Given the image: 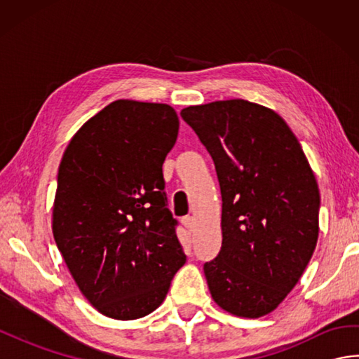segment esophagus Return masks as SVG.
Returning <instances> with one entry per match:
<instances>
[{
	"instance_id": "esophagus-1",
	"label": "esophagus",
	"mask_w": 359,
	"mask_h": 359,
	"mask_svg": "<svg viewBox=\"0 0 359 359\" xmlns=\"http://www.w3.org/2000/svg\"><path fill=\"white\" fill-rule=\"evenodd\" d=\"M182 225H184L188 231H194L196 220H194V217H191V216H185L184 219H182Z\"/></svg>"
}]
</instances>
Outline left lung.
I'll return each mask as SVG.
<instances>
[{"mask_svg": "<svg viewBox=\"0 0 359 359\" xmlns=\"http://www.w3.org/2000/svg\"><path fill=\"white\" fill-rule=\"evenodd\" d=\"M215 160L222 248L203 265L212 301L239 318L276 310L301 279L319 236V188L278 112L242 98L182 109Z\"/></svg>", "mask_w": 359, "mask_h": 359, "instance_id": "left-lung-1", "label": "left lung"}]
</instances>
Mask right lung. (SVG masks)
Wrapping results in <instances>:
<instances>
[{
  "mask_svg": "<svg viewBox=\"0 0 359 359\" xmlns=\"http://www.w3.org/2000/svg\"><path fill=\"white\" fill-rule=\"evenodd\" d=\"M177 133L170 104L121 98L74 134L60 163L53 239L81 294L108 318L152 313L187 261L163 193Z\"/></svg>",
  "mask_w": 359,
  "mask_h": 359,
  "instance_id": "add662e5",
  "label": "right lung"
}]
</instances>
